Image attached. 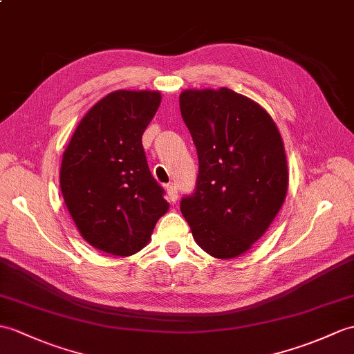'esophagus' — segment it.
Returning a JSON list of instances; mask_svg holds the SVG:
<instances>
[{
	"label": "esophagus",
	"mask_w": 354,
	"mask_h": 354,
	"mask_svg": "<svg viewBox=\"0 0 354 354\" xmlns=\"http://www.w3.org/2000/svg\"><path fill=\"white\" fill-rule=\"evenodd\" d=\"M167 194H169V201L170 202H176L178 201V188L175 185H169L167 187Z\"/></svg>",
	"instance_id": "obj_1"
}]
</instances>
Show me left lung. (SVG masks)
<instances>
[{
  "label": "left lung",
  "mask_w": 354,
  "mask_h": 354,
  "mask_svg": "<svg viewBox=\"0 0 354 354\" xmlns=\"http://www.w3.org/2000/svg\"><path fill=\"white\" fill-rule=\"evenodd\" d=\"M179 109L199 158L196 190L180 211L202 250L236 258L266 234L285 202L282 136L266 109L227 87L187 88Z\"/></svg>",
  "instance_id": "1"
}]
</instances>
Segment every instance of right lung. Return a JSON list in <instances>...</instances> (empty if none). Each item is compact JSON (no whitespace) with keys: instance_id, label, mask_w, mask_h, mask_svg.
<instances>
[{"instance_id":"add662e5","label":"right lung","mask_w":354,"mask_h":354,"mask_svg":"<svg viewBox=\"0 0 354 354\" xmlns=\"http://www.w3.org/2000/svg\"><path fill=\"white\" fill-rule=\"evenodd\" d=\"M161 104L155 90H116L81 119L63 152L60 188L81 236L95 249L131 257L146 248L169 211L142 145Z\"/></svg>"}]
</instances>
